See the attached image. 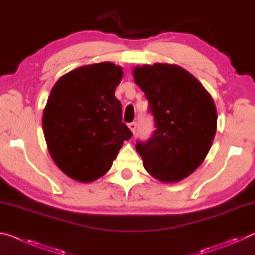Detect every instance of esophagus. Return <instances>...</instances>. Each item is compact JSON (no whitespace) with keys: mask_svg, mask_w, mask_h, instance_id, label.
Returning a JSON list of instances; mask_svg holds the SVG:
<instances>
[{"mask_svg":"<svg viewBox=\"0 0 255 255\" xmlns=\"http://www.w3.org/2000/svg\"><path fill=\"white\" fill-rule=\"evenodd\" d=\"M128 127H129V129H130L132 133L136 132V128H137V124L136 123H130V124L128 125Z\"/></svg>","mask_w":255,"mask_h":255,"instance_id":"1","label":"esophagus"}]
</instances>
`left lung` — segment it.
<instances>
[{
  "mask_svg": "<svg viewBox=\"0 0 255 255\" xmlns=\"http://www.w3.org/2000/svg\"><path fill=\"white\" fill-rule=\"evenodd\" d=\"M155 117V130L136 149L145 170L162 182L176 183L192 174L208 154L217 130L210 93L175 64L155 63L132 70Z\"/></svg>",
  "mask_w": 255,
  "mask_h": 255,
  "instance_id": "1",
  "label": "left lung"
}]
</instances>
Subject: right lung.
<instances>
[{"mask_svg":"<svg viewBox=\"0 0 255 255\" xmlns=\"http://www.w3.org/2000/svg\"><path fill=\"white\" fill-rule=\"evenodd\" d=\"M122 79V67L102 62L66 73L51 89L42 129L51 158L73 180L89 183L105 175L132 137L115 97Z\"/></svg>","mask_w":255,"mask_h":255,"instance_id":"right-lung-1","label":"right lung"}]
</instances>
